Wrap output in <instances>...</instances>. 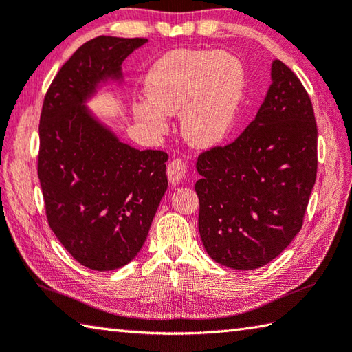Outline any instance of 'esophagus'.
Masks as SVG:
<instances>
[{"mask_svg":"<svg viewBox=\"0 0 352 352\" xmlns=\"http://www.w3.org/2000/svg\"><path fill=\"white\" fill-rule=\"evenodd\" d=\"M188 166L180 158H174L168 166V180L172 186H178L188 180Z\"/></svg>","mask_w":352,"mask_h":352,"instance_id":"34e87169","label":"esophagus"}]
</instances>
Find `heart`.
I'll use <instances>...</instances> for the list:
<instances>
[{
	"label": "heart",
	"mask_w": 352,
	"mask_h": 352,
	"mask_svg": "<svg viewBox=\"0 0 352 352\" xmlns=\"http://www.w3.org/2000/svg\"><path fill=\"white\" fill-rule=\"evenodd\" d=\"M244 89V67L232 54L174 50L151 67L144 79L148 100L135 103L134 113L153 133L164 134L166 114L182 111L184 139L208 149L230 134Z\"/></svg>",
	"instance_id": "obj_1"
}]
</instances>
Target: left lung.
<instances>
[{
    "mask_svg": "<svg viewBox=\"0 0 352 352\" xmlns=\"http://www.w3.org/2000/svg\"><path fill=\"white\" fill-rule=\"evenodd\" d=\"M198 230L209 256L254 270L284 252L304 224L318 174V125L307 89L284 62L243 134L199 154Z\"/></svg>",
    "mask_w": 352,
    "mask_h": 352,
    "instance_id": "left-lung-1",
    "label": "left lung"
}]
</instances>
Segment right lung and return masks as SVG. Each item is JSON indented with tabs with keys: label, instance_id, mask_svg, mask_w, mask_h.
Returning a JSON list of instances; mask_svg holds the SVG:
<instances>
[{
	"label": "right lung",
	"instance_id": "right-lung-1",
	"mask_svg": "<svg viewBox=\"0 0 352 352\" xmlns=\"http://www.w3.org/2000/svg\"><path fill=\"white\" fill-rule=\"evenodd\" d=\"M146 41L98 36L80 45L41 111L38 177L48 226L91 270H116L137 256L168 189V154L122 143L85 107L100 84L122 79V62Z\"/></svg>",
	"mask_w": 352,
	"mask_h": 352
}]
</instances>
